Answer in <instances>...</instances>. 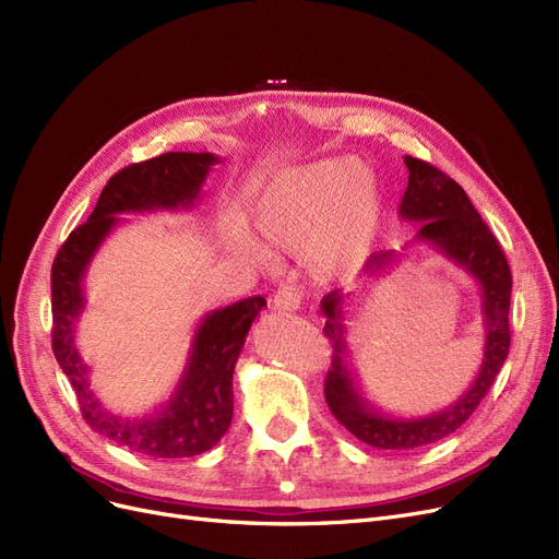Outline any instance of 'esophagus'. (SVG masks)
<instances>
[{"mask_svg":"<svg viewBox=\"0 0 559 559\" xmlns=\"http://www.w3.org/2000/svg\"><path fill=\"white\" fill-rule=\"evenodd\" d=\"M272 304L281 313H295L301 308V295L295 285H281Z\"/></svg>","mask_w":559,"mask_h":559,"instance_id":"esophagus-1","label":"esophagus"}]
</instances>
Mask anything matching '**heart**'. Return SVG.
I'll use <instances>...</instances> for the list:
<instances>
[{
    "label": "heart",
    "instance_id": "obj_1",
    "mask_svg": "<svg viewBox=\"0 0 559 559\" xmlns=\"http://www.w3.org/2000/svg\"><path fill=\"white\" fill-rule=\"evenodd\" d=\"M262 239L299 251L308 272L326 281L355 278L382 233L376 179L353 156L316 160L278 175L255 206Z\"/></svg>",
    "mask_w": 559,
    "mask_h": 559
}]
</instances>
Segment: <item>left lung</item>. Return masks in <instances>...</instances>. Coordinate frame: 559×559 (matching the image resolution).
Listing matches in <instances>:
<instances>
[{
    "instance_id": "8db88e82",
    "label": "left lung",
    "mask_w": 559,
    "mask_h": 559,
    "mask_svg": "<svg viewBox=\"0 0 559 559\" xmlns=\"http://www.w3.org/2000/svg\"><path fill=\"white\" fill-rule=\"evenodd\" d=\"M405 165L409 177L399 214L405 221L419 223L415 241L430 243L479 283L486 341L479 376L456 403L442 412H432L428 417L399 419L384 415L361 396L353 368H349L345 341L343 306L347 297L341 295V290L324 295L320 301L322 313L326 316L324 336L334 347L332 366H329L324 380V399L332 415L355 438L376 449H417L456 432L488 394L509 355L511 343V269L502 246L492 237L479 212L474 210L467 193L449 175L438 170L436 165L412 156H405ZM396 258L394 251L373 253L366 269L378 276L386 272Z\"/></svg>"
}]
</instances>
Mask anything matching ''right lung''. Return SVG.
Returning a JSON list of instances; mask_svg holds the SVG:
<instances>
[{"mask_svg":"<svg viewBox=\"0 0 559 559\" xmlns=\"http://www.w3.org/2000/svg\"><path fill=\"white\" fill-rule=\"evenodd\" d=\"M218 156L168 152L133 163L110 177L87 223L69 235L52 262V353L69 378L85 421L119 447L152 459H189L210 451L233 421V373L248 329L266 306L248 297L206 313L198 326L189 364L170 401L142 419H123L103 407L90 386V366L75 347V322L85 308L82 281L117 214L186 210L200 198Z\"/></svg>","mask_w":559,"mask_h":559,"instance_id":"1","label":"right lung"}]
</instances>
